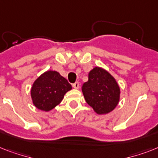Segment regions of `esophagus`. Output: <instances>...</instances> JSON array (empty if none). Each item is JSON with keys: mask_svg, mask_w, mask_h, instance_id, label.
<instances>
[{"mask_svg": "<svg viewBox=\"0 0 158 158\" xmlns=\"http://www.w3.org/2000/svg\"><path fill=\"white\" fill-rule=\"evenodd\" d=\"M73 87H74V89H78L79 88V82H75L74 84H73Z\"/></svg>", "mask_w": 158, "mask_h": 158, "instance_id": "obj_1", "label": "esophagus"}]
</instances>
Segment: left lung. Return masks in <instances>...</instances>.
Listing matches in <instances>:
<instances>
[{
	"instance_id": "8db88e82",
	"label": "left lung",
	"mask_w": 158,
	"mask_h": 158,
	"mask_svg": "<svg viewBox=\"0 0 158 158\" xmlns=\"http://www.w3.org/2000/svg\"><path fill=\"white\" fill-rule=\"evenodd\" d=\"M85 101L98 115L112 111L120 101V89L111 74L101 67H94L89 80L82 86Z\"/></svg>"
}]
</instances>
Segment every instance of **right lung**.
<instances>
[{"mask_svg": "<svg viewBox=\"0 0 158 158\" xmlns=\"http://www.w3.org/2000/svg\"><path fill=\"white\" fill-rule=\"evenodd\" d=\"M71 89V85L65 78L57 71L48 70L34 81L31 89V98L38 109L49 111L59 105L64 94Z\"/></svg>", "mask_w": 158, "mask_h": 158, "instance_id": "right-lung-1", "label": "right lung"}]
</instances>
